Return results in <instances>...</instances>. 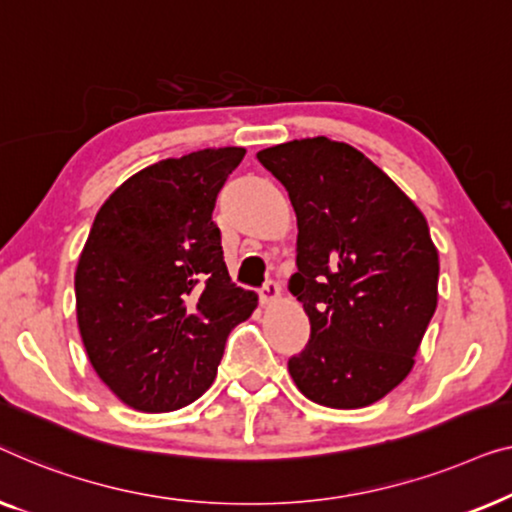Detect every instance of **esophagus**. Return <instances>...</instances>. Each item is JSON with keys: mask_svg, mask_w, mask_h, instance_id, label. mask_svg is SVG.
Instances as JSON below:
<instances>
[{"mask_svg": "<svg viewBox=\"0 0 512 512\" xmlns=\"http://www.w3.org/2000/svg\"><path fill=\"white\" fill-rule=\"evenodd\" d=\"M278 297H280V285L276 283V280H269V283H264L262 290H259V299H262L264 306L276 304Z\"/></svg>", "mask_w": 512, "mask_h": 512, "instance_id": "1", "label": "esophagus"}]
</instances>
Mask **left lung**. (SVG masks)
Returning a JSON list of instances; mask_svg holds the SVG:
<instances>
[{
    "instance_id": "8db88e82",
    "label": "left lung",
    "mask_w": 512,
    "mask_h": 512,
    "mask_svg": "<svg viewBox=\"0 0 512 512\" xmlns=\"http://www.w3.org/2000/svg\"><path fill=\"white\" fill-rule=\"evenodd\" d=\"M257 160L297 213L290 292L311 341L287 362L306 399L364 408L415 364L438 304V250L420 208L369 157L327 136L264 148Z\"/></svg>"
}]
</instances>
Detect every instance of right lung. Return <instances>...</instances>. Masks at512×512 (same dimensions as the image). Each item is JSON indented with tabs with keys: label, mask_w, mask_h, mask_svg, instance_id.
<instances>
[{
	"label": "right lung",
	"mask_w": 512,
	"mask_h": 512,
	"mask_svg": "<svg viewBox=\"0 0 512 512\" xmlns=\"http://www.w3.org/2000/svg\"><path fill=\"white\" fill-rule=\"evenodd\" d=\"M246 148H204L129 176L104 201L76 266V318L102 383L129 408L169 413L199 399L225 341L257 308L236 287L213 222Z\"/></svg>",
	"instance_id": "obj_1"
}]
</instances>
